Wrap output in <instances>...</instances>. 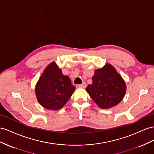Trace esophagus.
Masks as SVG:
<instances>
[{"label":"esophagus","instance_id":"1","mask_svg":"<svg viewBox=\"0 0 154 154\" xmlns=\"http://www.w3.org/2000/svg\"><path fill=\"white\" fill-rule=\"evenodd\" d=\"M78 86L79 88H85L86 87V82H83L82 83V84L81 85H79Z\"/></svg>","mask_w":154,"mask_h":154}]
</instances>
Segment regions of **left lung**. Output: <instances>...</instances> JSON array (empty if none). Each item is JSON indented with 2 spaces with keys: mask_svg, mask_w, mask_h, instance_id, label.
Here are the masks:
<instances>
[{
  "mask_svg": "<svg viewBox=\"0 0 154 154\" xmlns=\"http://www.w3.org/2000/svg\"><path fill=\"white\" fill-rule=\"evenodd\" d=\"M86 90L98 106L108 109L116 106L124 98L126 85L116 69L107 63L95 70L92 84Z\"/></svg>",
  "mask_w": 154,
  "mask_h": 154,
  "instance_id": "left-lung-1",
  "label": "left lung"
}]
</instances>
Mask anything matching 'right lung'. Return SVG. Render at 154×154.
<instances>
[{
  "instance_id": "add662e5",
  "label": "right lung",
  "mask_w": 154,
  "mask_h": 154,
  "mask_svg": "<svg viewBox=\"0 0 154 154\" xmlns=\"http://www.w3.org/2000/svg\"><path fill=\"white\" fill-rule=\"evenodd\" d=\"M75 87L64 75L55 62L47 66L37 82L35 92L42 107L51 110L62 108L71 97Z\"/></svg>"
}]
</instances>
